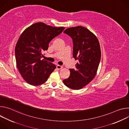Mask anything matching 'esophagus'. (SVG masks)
<instances>
[{"mask_svg": "<svg viewBox=\"0 0 129 129\" xmlns=\"http://www.w3.org/2000/svg\"><path fill=\"white\" fill-rule=\"evenodd\" d=\"M63 67V66H61V65H58L57 66V68L58 69H62Z\"/></svg>", "mask_w": 129, "mask_h": 129, "instance_id": "esophagus-1", "label": "esophagus"}]
</instances>
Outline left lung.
<instances>
[{"label": "left lung", "mask_w": 129, "mask_h": 129, "mask_svg": "<svg viewBox=\"0 0 129 129\" xmlns=\"http://www.w3.org/2000/svg\"><path fill=\"white\" fill-rule=\"evenodd\" d=\"M73 42V57L78 62L76 69H69L70 74L63 83L68 88L78 90L92 80L96 74L101 58L99 41L87 28L78 26L66 29L64 31Z\"/></svg>", "instance_id": "obj_1"}]
</instances>
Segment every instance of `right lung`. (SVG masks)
Listing matches in <instances>:
<instances>
[{
	"mask_svg": "<svg viewBox=\"0 0 129 129\" xmlns=\"http://www.w3.org/2000/svg\"><path fill=\"white\" fill-rule=\"evenodd\" d=\"M65 29L43 22L36 23L26 28L18 39L15 50L16 64L24 80L37 86L44 83L56 66L41 59L48 49L49 42Z\"/></svg>",
	"mask_w": 129,
	"mask_h": 129,
	"instance_id": "1",
	"label": "right lung"
}]
</instances>
